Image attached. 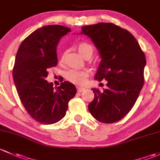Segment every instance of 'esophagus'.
<instances>
[{"label":"esophagus","instance_id":"34e87169","mask_svg":"<svg viewBox=\"0 0 160 160\" xmlns=\"http://www.w3.org/2000/svg\"><path fill=\"white\" fill-rule=\"evenodd\" d=\"M84 90H85V88H82V87H77V91H78V92H83Z\"/></svg>","mask_w":160,"mask_h":160}]
</instances>
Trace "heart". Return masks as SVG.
<instances>
[{
    "mask_svg": "<svg viewBox=\"0 0 160 160\" xmlns=\"http://www.w3.org/2000/svg\"><path fill=\"white\" fill-rule=\"evenodd\" d=\"M78 52L80 55L83 56L85 58H91L93 55L94 52H95V48L92 44L88 43L86 42H82L77 46ZM65 56L62 55V61L64 60ZM66 78L68 82L72 83L75 84V85H82L85 83L86 78L88 77V72L86 71H78L72 69L69 70L66 73Z\"/></svg>",
    "mask_w": 160,
    "mask_h": 160,
    "instance_id": "b5f03b06",
    "label": "heart"
}]
</instances>
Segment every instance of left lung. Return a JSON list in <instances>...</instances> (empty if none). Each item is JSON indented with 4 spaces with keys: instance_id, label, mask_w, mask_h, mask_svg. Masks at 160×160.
Segmentation results:
<instances>
[{
    "instance_id": "1",
    "label": "left lung",
    "mask_w": 160,
    "mask_h": 160,
    "mask_svg": "<svg viewBox=\"0 0 160 160\" xmlns=\"http://www.w3.org/2000/svg\"><path fill=\"white\" fill-rule=\"evenodd\" d=\"M82 30L102 58L95 78L108 82L102 92L92 88L95 97L88 110L98 122H116L129 112L142 88L146 56L134 36L112 23L83 26Z\"/></svg>"
}]
</instances>
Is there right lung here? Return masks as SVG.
<instances>
[{
  "label": "right lung",
  "instance_id": "right-lung-1",
  "mask_svg": "<svg viewBox=\"0 0 160 160\" xmlns=\"http://www.w3.org/2000/svg\"><path fill=\"white\" fill-rule=\"evenodd\" d=\"M70 31L57 24L44 26L21 42L16 55L13 78L18 94L28 113L42 124H54L63 118L68 102L77 92L69 82L54 89L53 84L45 80L48 69L58 65L57 44Z\"/></svg>",
  "mask_w": 160,
  "mask_h": 160
}]
</instances>
